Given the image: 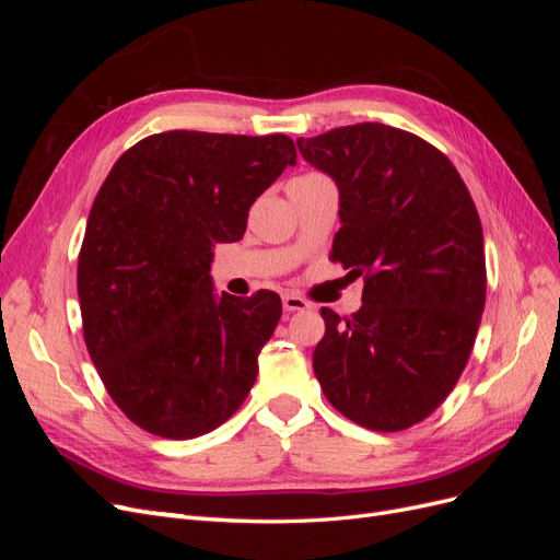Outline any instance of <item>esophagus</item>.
Here are the masks:
<instances>
[{"mask_svg": "<svg viewBox=\"0 0 560 560\" xmlns=\"http://www.w3.org/2000/svg\"><path fill=\"white\" fill-rule=\"evenodd\" d=\"M282 308H284L287 313L306 311V308H308V301L301 299L299 294H284V296H282Z\"/></svg>", "mask_w": 560, "mask_h": 560, "instance_id": "1", "label": "esophagus"}]
</instances>
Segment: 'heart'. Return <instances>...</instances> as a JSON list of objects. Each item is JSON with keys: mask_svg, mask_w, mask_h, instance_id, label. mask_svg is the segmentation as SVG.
I'll return each mask as SVG.
<instances>
[{"mask_svg": "<svg viewBox=\"0 0 560 560\" xmlns=\"http://www.w3.org/2000/svg\"><path fill=\"white\" fill-rule=\"evenodd\" d=\"M296 179H322V175H317V173H311V175H303V177H296Z\"/></svg>", "mask_w": 560, "mask_h": 560, "instance_id": "b5f03b06", "label": "heart"}]
</instances>
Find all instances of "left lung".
I'll return each mask as SVG.
<instances>
[{
	"mask_svg": "<svg viewBox=\"0 0 560 560\" xmlns=\"http://www.w3.org/2000/svg\"><path fill=\"white\" fill-rule=\"evenodd\" d=\"M338 186L331 259L364 278L362 308H322V393L358 425L399 432L451 395L486 303L483 231L453 163L418 135L354 124L296 140Z\"/></svg>",
	"mask_w": 560,
	"mask_h": 560,
	"instance_id": "obj_1",
	"label": "left lung"
}]
</instances>
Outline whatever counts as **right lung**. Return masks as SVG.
<instances>
[{"label": "right lung", "instance_id": "obj_1", "mask_svg": "<svg viewBox=\"0 0 560 560\" xmlns=\"http://www.w3.org/2000/svg\"><path fill=\"white\" fill-rule=\"evenodd\" d=\"M287 165L282 132L149 135L114 163L79 252L83 341L109 397L135 425L194 439L226 422L257 381L282 315L276 292L212 290V247L235 243L252 202Z\"/></svg>", "mask_w": 560, "mask_h": 560}]
</instances>
